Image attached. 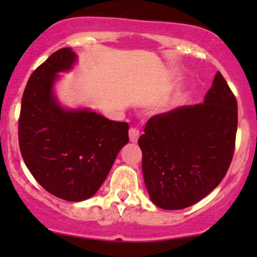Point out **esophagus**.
Masks as SVG:
<instances>
[{"instance_id":"esophagus-1","label":"esophagus","mask_w":257,"mask_h":257,"mask_svg":"<svg viewBox=\"0 0 257 257\" xmlns=\"http://www.w3.org/2000/svg\"><path fill=\"white\" fill-rule=\"evenodd\" d=\"M129 139H131L132 143H137L139 139V131L137 128H131L129 129Z\"/></svg>"}]
</instances>
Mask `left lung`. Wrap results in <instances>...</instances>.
Returning a JSON list of instances; mask_svg holds the SVG:
<instances>
[{
	"label": "left lung",
	"instance_id": "left-lung-1",
	"mask_svg": "<svg viewBox=\"0 0 257 257\" xmlns=\"http://www.w3.org/2000/svg\"><path fill=\"white\" fill-rule=\"evenodd\" d=\"M236 131V98L220 72L201 104L152 116L138 141L150 200L179 210L205 198L229 169Z\"/></svg>",
	"mask_w": 257,
	"mask_h": 257
}]
</instances>
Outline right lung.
I'll return each instance as SVG.
<instances>
[{
	"instance_id": "right-lung-1",
	"label": "right lung",
	"mask_w": 257,
	"mask_h": 257,
	"mask_svg": "<svg viewBox=\"0 0 257 257\" xmlns=\"http://www.w3.org/2000/svg\"><path fill=\"white\" fill-rule=\"evenodd\" d=\"M77 62L72 48H62L31 74L18 123L26 167L48 193L67 201L92 198L129 142L128 123L61 104L56 83Z\"/></svg>"
}]
</instances>
